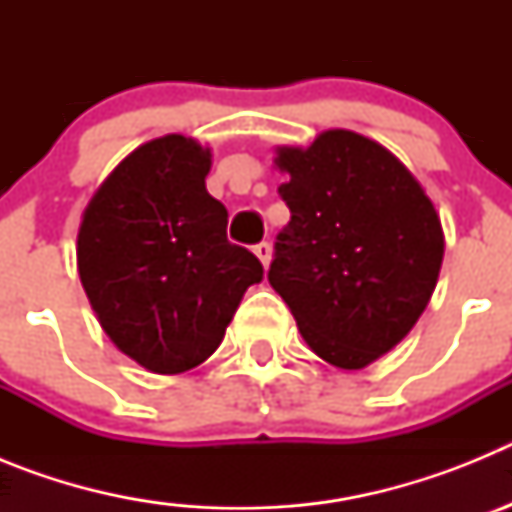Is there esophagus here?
Listing matches in <instances>:
<instances>
[{"label": "esophagus", "instance_id": "obj_1", "mask_svg": "<svg viewBox=\"0 0 512 512\" xmlns=\"http://www.w3.org/2000/svg\"><path fill=\"white\" fill-rule=\"evenodd\" d=\"M253 253H256V256H259L261 264L269 266V261H271V243H269V241L256 243V246H253Z\"/></svg>", "mask_w": 512, "mask_h": 512}]
</instances>
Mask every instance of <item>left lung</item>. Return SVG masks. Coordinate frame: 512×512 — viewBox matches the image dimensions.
Here are the masks:
<instances>
[{
    "label": "left lung",
    "mask_w": 512,
    "mask_h": 512,
    "mask_svg": "<svg viewBox=\"0 0 512 512\" xmlns=\"http://www.w3.org/2000/svg\"><path fill=\"white\" fill-rule=\"evenodd\" d=\"M277 166L292 217L269 284L320 359L364 369L408 336L436 289V207L400 158L351 130L277 148Z\"/></svg>",
    "instance_id": "obj_1"
}]
</instances>
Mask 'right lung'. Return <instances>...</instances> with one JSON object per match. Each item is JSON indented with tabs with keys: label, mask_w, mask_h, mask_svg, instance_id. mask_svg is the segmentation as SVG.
Returning a JSON list of instances; mask_svg holds the SVG:
<instances>
[{
	"label": "right lung",
	"mask_w": 512,
	"mask_h": 512,
	"mask_svg": "<svg viewBox=\"0 0 512 512\" xmlns=\"http://www.w3.org/2000/svg\"><path fill=\"white\" fill-rule=\"evenodd\" d=\"M212 153L184 135L135 148L84 210L76 264L99 325L153 374H182L220 346L264 266L228 241L205 187Z\"/></svg>",
	"instance_id": "1"
}]
</instances>
